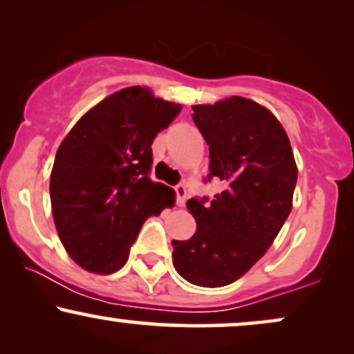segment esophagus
Masks as SVG:
<instances>
[{"label":"esophagus","mask_w":354,"mask_h":354,"mask_svg":"<svg viewBox=\"0 0 354 354\" xmlns=\"http://www.w3.org/2000/svg\"><path fill=\"white\" fill-rule=\"evenodd\" d=\"M174 193H176V205L178 206H185V201H186V196H188V189H186V185H180L174 186Z\"/></svg>","instance_id":"esophagus-1"}]
</instances>
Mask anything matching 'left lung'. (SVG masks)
I'll return each instance as SVG.
<instances>
[{
	"label": "left lung",
	"mask_w": 354,
	"mask_h": 354,
	"mask_svg": "<svg viewBox=\"0 0 354 354\" xmlns=\"http://www.w3.org/2000/svg\"><path fill=\"white\" fill-rule=\"evenodd\" d=\"M193 111L209 146L205 183L216 178L225 189L186 203L198 228L188 241L173 239V265L191 284L219 288L241 278L278 236L298 169L286 131L261 104L233 96Z\"/></svg>",
	"instance_id": "left-lung-1"
}]
</instances>
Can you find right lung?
Wrapping results in <instances>:
<instances>
[{
  "mask_svg": "<svg viewBox=\"0 0 354 354\" xmlns=\"http://www.w3.org/2000/svg\"><path fill=\"white\" fill-rule=\"evenodd\" d=\"M180 111L149 89L126 88L89 109L59 145L50 178L53 218L81 268L100 274L123 268L143 223L174 203L173 189L149 173L154 138Z\"/></svg>",
  "mask_w": 354,
  "mask_h": 354,
  "instance_id": "right-lung-1",
  "label": "right lung"
}]
</instances>
